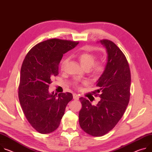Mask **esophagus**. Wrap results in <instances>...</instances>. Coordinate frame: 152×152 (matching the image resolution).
I'll list each match as a JSON object with an SVG mask.
<instances>
[{"instance_id":"esophagus-1","label":"esophagus","mask_w":152,"mask_h":152,"mask_svg":"<svg viewBox=\"0 0 152 152\" xmlns=\"http://www.w3.org/2000/svg\"><path fill=\"white\" fill-rule=\"evenodd\" d=\"M73 99H75V100H78L79 99V96L77 94L74 93L73 94Z\"/></svg>"}]
</instances>
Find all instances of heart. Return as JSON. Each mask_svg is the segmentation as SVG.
Masks as SVG:
<instances>
[{
  "instance_id": "b5f03b06",
  "label": "heart",
  "mask_w": 152,
  "mask_h": 152,
  "mask_svg": "<svg viewBox=\"0 0 152 152\" xmlns=\"http://www.w3.org/2000/svg\"><path fill=\"white\" fill-rule=\"evenodd\" d=\"M74 56L79 60L82 66L86 69H90L91 67L92 72L94 75H99L102 74L105 70V65L104 63H95L96 61V56L93 54L88 52H81L75 54ZM68 61V59L67 58H65L62 59L61 63V69L62 70H64ZM75 86L77 87H79V86L77 83H76Z\"/></svg>"
}]
</instances>
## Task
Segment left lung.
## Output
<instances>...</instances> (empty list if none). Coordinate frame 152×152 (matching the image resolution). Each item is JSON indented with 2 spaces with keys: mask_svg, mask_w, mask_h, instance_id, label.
I'll return each instance as SVG.
<instances>
[{
  "mask_svg": "<svg viewBox=\"0 0 152 152\" xmlns=\"http://www.w3.org/2000/svg\"><path fill=\"white\" fill-rule=\"evenodd\" d=\"M100 43L107 53L105 70L96 82L101 100L93 105L88 99L79 98L82 106L79 114V125L85 132L96 137L112 130L121 119L129 102L131 85L125 55L111 40H101Z\"/></svg>",
  "mask_w": 152,
  "mask_h": 152,
  "instance_id": "8db88e82",
  "label": "left lung"
}]
</instances>
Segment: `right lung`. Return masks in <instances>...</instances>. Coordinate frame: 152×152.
<instances>
[{
	"label": "right lung",
	"mask_w": 152,
	"mask_h": 152,
	"mask_svg": "<svg viewBox=\"0 0 152 152\" xmlns=\"http://www.w3.org/2000/svg\"><path fill=\"white\" fill-rule=\"evenodd\" d=\"M79 42L51 39L39 43L26 55L23 61L19 86V99L23 112L31 126L39 133L47 134L59 126L72 93L57 95L49 93L51 79L59 75L63 54Z\"/></svg>",
	"instance_id": "add662e5"
}]
</instances>
